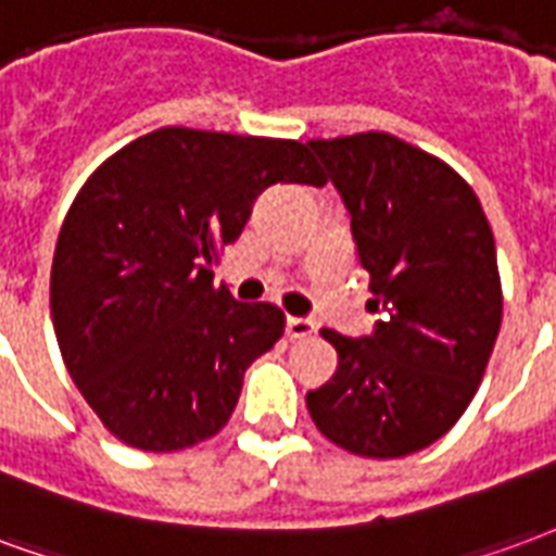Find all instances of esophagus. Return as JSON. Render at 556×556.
Segmentation results:
<instances>
[{"mask_svg": "<svg viewBox=\"0 0 556 556\" xmlns=\"http://www.w3.org/2000/svg\"><path fill=\"white\" fill-rule=\"evenodd\" d=\"M314 334V323L305 317H287V338L290 340H305Z\"/></svg>", "mask_w": 556, "mask_h": 556, "instance_id": "esophagus-1", "label": "esophagus"}]
</instances>
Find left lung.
Returning a JSON list of instances; mask_svg holds the SVG:
<instances>
[{"label": "left lung", "mask_w": 556, "mask_h": 556, "mask_svg": "<svg viewBox=\"0 0 556 556\" xmlns=\"http://www.w3.org/2000/svg\"><path fill=\"white\" fill-rule=\"evenodd\" d=\"M307 148L350 210L370 307V338L323 328L338 372L307 391V412L338 447L400 459L439 441L477 394L501 331L494 237L477 194L447 162L388 132Z\"/></svg>", "instance_id": "left-lung-1"}]
</instances>
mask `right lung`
<instances>
[{
    "label": "right lung",
    "instance_id": "add662e5",
    "mask_svg": "<svg viewBox=\"0 0 556 556\" xmlns=\"http://www.w3.org/2000/svg\"><path fill=\"white\" fill-rule=\"evenodd\" d=\"M273 184L326 186V174L299 141L162 127L73 198L52 257V326L117 441L172 453L213 439L251 362L283 334L278 307L237 302L210 269Z\"/></svg>",
    "mask_w": 556,
    "mask_h": 556
}]
</instances>
